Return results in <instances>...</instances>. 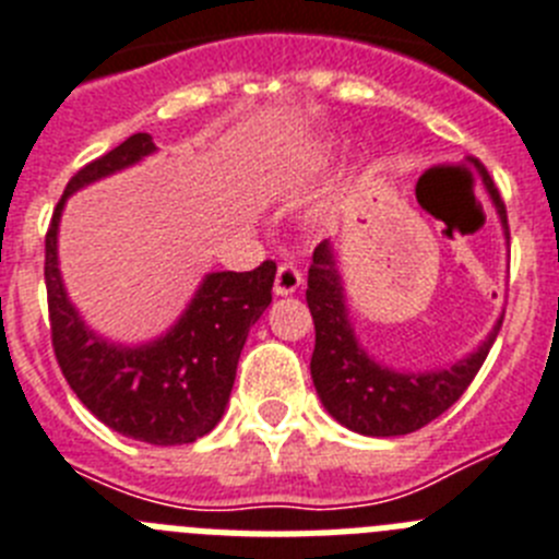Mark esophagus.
<instances>
[{
  "instance_id": "esophagus-1",
  "label": "esophagus",
  "mask_w": 559,
  "mask_h": 559,
  "mask_svg": "<svg viewBox=\"0 0 559 559\" xmlns=\"http://www.w3.org/2000/svg\"><path fill=\"white\" fill-rule=\"evenodd\" d=\"M300 284H304V275H300V270L295 264H281L278 273H275V284H273V293L275 295H293L298 293Z\"/></svg>"
}]
</instances>
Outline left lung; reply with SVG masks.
I'll return each instance as SVG.
<instances>
[{"mask_svg":"<svg viewBox=\"0 0 559 559\" xmlns=\"http://www.w3.org/2000/svg\"><path fill=\"white\" fill-rule=\"evenodd\" d=\"M481 182L509 245L507 207L492 179L484 171ZM307 304L314 320V352L309 368H312V382L320 402L334 421L354 433L377 436V439L414 433L427 421L444 414L467 391L478 368L484 366L503 323L501 314L495 320L492 332L467 357L450 366L402 371V368L373 360L348 318L346 286L337 266V252L329 239L320 241L312 252Z\"/></svg>","mask_w":559,"mask_h":559,"instance_id":"1","label":"left lung"}]
</instances>
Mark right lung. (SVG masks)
<instances>
[{
  "instance_id": "right-lung-1",
  "label": "right lung",
  "mask_w": 559,
  "mask_h": 559,
  "mask_svg": "<svg viewBox=\"0 0 559 559\" xmlns=\"http://www.w3.org/2000/svg\"><path fill=\"white\" fill-rule=\"evenodd\" d=\"M154 152L152 134L138 132L67 182L45 239V281L56 360L78 400L111 430L171 448L202 439L225 416L247 334L273 300L275 264L264 261L252 273H207L174 326L148 343L126 346L92 332L58 270L61 213L75 191Z\"/></svg>"
}]
</instances>
